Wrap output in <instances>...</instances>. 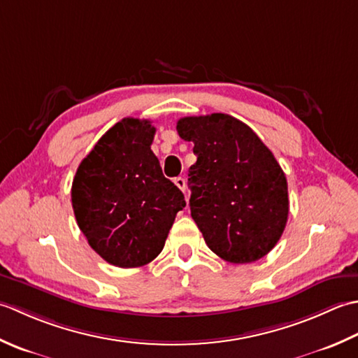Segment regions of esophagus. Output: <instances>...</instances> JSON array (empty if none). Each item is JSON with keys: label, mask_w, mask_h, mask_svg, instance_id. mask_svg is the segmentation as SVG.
I'll return each mask as SVG.
<instances>
[{"label": "esophagus", "mask_w": 358, "mask_h": 358, "mask_svg": "<svg viewBox=\"0 0 358 358\" xmlns=\"http://www.w3.org/2000/svg\"><path fill=\"white\" fill-rule=\"evenodd\" d=\"M174 184L178 185V188L180 189V192H185L187 184H185V179L184 178H176V179H174Z\"/></svg>", "instance_id": "esophagus-1"}]
</instances>
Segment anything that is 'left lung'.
<instances>
[{
	"mask_svg": "<svg viewBox=\"0 0 358 358\" xmlns=\"http://www.w3.org/2000/svg\"><path fill=\"white\" fill-rule=\"evenodd\" d=\"M176 129L194 143L189 210L208 249L233 264L266 257L289 216L286 174L272 151L229 114L182 117Z\"/></svg>",
	"mask_w": 358,
	"mask_h": 358,
	"instance_id": "left-lung-1",
	"label": "left lung"
}]
</instances>
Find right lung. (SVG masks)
Returning <instances> with one entry per match:
<instances>
[{"mask_svg": "<svg viewBox=\"0 0 358 358\" xmlns=\"http://www.w3.org/2000/svg\"><path fill=\"white\" fill-rule=\"evenodd\" d=\"M155 133L150 120L122 119L99 138L72 182V208L87 244L122 268L155 259L185 207L151 151Z\"/></svg>", "mask_w": 358, "mask_h": 358, "instance_id": "right-lung-1", "label": "right lung"}]
</instances>
